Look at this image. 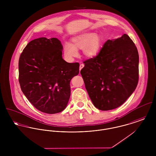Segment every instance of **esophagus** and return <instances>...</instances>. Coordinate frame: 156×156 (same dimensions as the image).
I'll list each match as a JSON object with an SVG mask.
<instances>
[{
  "mask_svg": "<svg viewBox=\"0 0 156 156\" xmlns=\"http://www.w3.org/2000/svg\"><path fill=\"white\" fill-rule=\"evenodd\" d=\"M84 67V64H80V67H79V69H80V71Z\"/></svg>",
  "mask_w": 156,
  "mask_h": 156,
  "instance_id": "34e87169",
  "label": "esophagus"
}]
</instances>
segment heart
Wrapping results in <instances>:
<instances>
[{"label":"heart","instance_id":"obj_1","mask_svg":"<svg viewBox=\"0 0 156 156\" xmlns=\"http://www.w3.org/2000/svg\"><path fill=\"white\" fill-rule=\"evenodd\" d=\"M103 43L101 36L94 32H83L72 38V44L66 43L64 53L68 61H72L78 56V50L82 49L83 55L87 58H94L100 53Z\"/></svg>","mask_w":156,"mask_h":156}]
</instances>
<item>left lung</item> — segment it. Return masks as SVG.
I'll use <instances>...</instances> for the list:
<instances>
[{
  "label": "left lung",
  "instance_id": "8db88e82",
  "mask_svg": "<svg viewBox=\"0 0 156 156\" xmlns=\"http://www.w3.org/2000/svg\"><path fill=\"white\" fill-rule=\"evenodd\" d=\"M80 74L94 106L109 111L133 94L139 79V54L126 34L108 40L99 54L84 62Z\"/></svg>",
  "mask_w": 156,
  "mask_h": 156
}]
</instances>
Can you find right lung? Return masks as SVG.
Here are the masks:
<instances>
[{
  "label": "right lung",
  "mask_w": 156,
  "mask_h": 156,
  "mask_svg": "<svg viewBox=\"0 0 156 156\" xmlns=\"http://www.w3.org/2000/svg\"><path fill=\"white\" fill-rule=\"evenodd\" d=\"M63 46L56 38L30 41L19 62L23 93L38 110L48 114L64 111L71 94L70 81L79 73V64L62 58Z\"/></svg>",
  "instance_id": "add662e5"
}]
</instances>
